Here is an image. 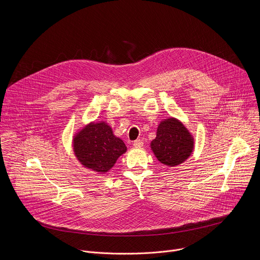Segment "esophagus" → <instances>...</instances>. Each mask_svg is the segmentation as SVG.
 Wrapping results in <instances>:
<instances>
[{
	"label": "esophagus",
	"instance_id": "1",
	"mask_svg": "<svg viewBox=\"0 0 260 260\" xmlns=\"http://www.w3.org/2000/svg\"><path fill=\"white\" fill-rule=\"evenodd\" d=\"M143 141L142 140H136V141H134V143H133V145L136 147V148H141V147H143Z\"/></svg>",
	"mask_w": 260,
	"mask_h": 260
}]
</instances>
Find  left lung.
Segmentation results:
<instances>
[{
	"label": "left lung",
	"mask_w": 260,
	"mask_h": 260,
	"mask_svg": "<svg viewBox=\"0 0 260 260\" xmlns=\"http://www.w3.org/2000/svg\"><path fill=\"white\" fill-rule=\"evenodd\" d=\"M156 134V138L151 142V149L161 164L175 167L191 154L193 149L191 135L178 120L170 118L162 121Z\"/></svg>",
	"instance_id": "obj_1"
}]
</instances>
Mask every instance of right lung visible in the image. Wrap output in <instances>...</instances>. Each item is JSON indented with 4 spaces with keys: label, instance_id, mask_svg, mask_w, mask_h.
Listing matches in <instances>:
<instances>
[{
    "label": "right lung",
    "instance_id": "obj_1",
    "mask_svg": "<svg viewBox=\"0 0 260 260\" xmlns=\"http://www.w3.org/2000/svg\"><path fill=\"white\" fill-rule=\"evenodd\" d=\"M125 151L123 141L116 138L105 122L85 126L74 139V152L78 160L99 173L108 172Z\"/></svg>",
    "mask_w": 260,
    "mask_h": 260
}]
</instances>
